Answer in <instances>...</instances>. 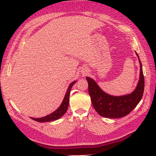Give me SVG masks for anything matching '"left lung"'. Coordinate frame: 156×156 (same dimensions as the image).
<instances>
[{"instance_id":"1","label":"left lung","mask_w":156,"mask_h":156,"mask_svg":"<svg viewBox=\"0 0 156 156\" xmlns=\"http://www.w3.org/2000/svg\"><path fill=\"white\" fill-rule=\"evenodd\" d=\"M140 64V80L136 88L132 93L121 97L108 94L98 87L92 78L87 77L88 84V93L91 98L92 104L101 116L106 118H121L128 114L136 107L143 97L144 91V76L142 64L137 52Z\"/></svg>"}]
</instances>
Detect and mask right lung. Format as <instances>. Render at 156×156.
<instances>
[{
    "mask_svg": "<svg viewBox=\"0 0 156 156\" xmlns=\"http://www.w3.org/2000/svg\"><path fill=\"white\" fill-rule=\"evenodd\" d=\"M76 81L72 82V83L69 85L68 88V90L66 91V93L65 95V97L63 100L61 105L59 106V107L55 110L54 112H53L52 113L49 114L45 117H41V118H33L31 117L33 120L37 122H48V121H53L55 120H57V119L62 117L63 115H64L66 112L67 111V109L69 105V94H70V90L72 87V86L76 83Z\"/></svg>",
    "mask_w": 156,
    "mask_h": 156,
    "instance_id": "add662e5",
    "label": "right lung"
}]
</instances>
